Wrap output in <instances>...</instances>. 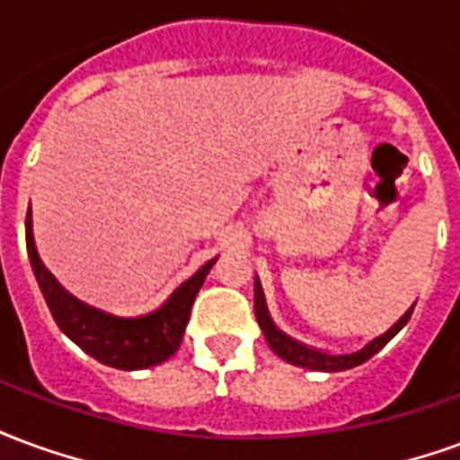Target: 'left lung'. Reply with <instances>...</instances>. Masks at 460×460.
<instances>
[{
    "label": "left lung",
    "mask_w": 460,
    "mask_h": 460,
    "mask_svg": "<svg viewBox=\"0 0 460 460\" xmlns=\"http://www.w3.org/2000/svg\"><path fill=\"white\" fill-rule=\"evenodd\" d=\"M253 310H256V320H259L261 330H263V335L269 340L270 349L279 357H283L286 362L298 367H308V369H318V372H340V369H349V367L362 365L369 357L376 355V352H379V349H382V347H385L386 342L394 338L396 332L409 323L411 313H414V305L406 310L404 315L396 320L394 325L386 330V332L376 335L375 340H369L365 347H359L355 352H342V355H330V352H323V349H315V347L303 345L298 340L288 338L286 332H280V330L273 325V320H270L259 279H256V286H253Z\"/></svg>",
    "instance_id": "8db88e82"
}]
</instances>
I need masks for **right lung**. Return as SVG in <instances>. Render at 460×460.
Here are the masks:
<instances>
[{
    "label": "right lung",
    "instance_id": "1",
    "mask_svg": "<svg viewBox=\"0 0 460 460\" xmlns=\"http://www.w3.org/2000/svg\"><path fill=\"white\" fill-rule=\"evenodd\" d=\"M26 251H29L31 269H34L39 288L44 293L46 305L51 310L56 325L64 330V335L74 340L84 352L95 357L103 365L115 367V369H145V367L160 365L177 352L184 328L190 323L191 303L217 261H207L190 280H184L180 288L172 293L170 300L162 308L150 315L115 318V315H108L103 310H95L74 298L44 269L34 246L31 211L26 214Z\"/></svg>",
    "mask_w": 460,
    "mask_h": 460
}]
</instances>
